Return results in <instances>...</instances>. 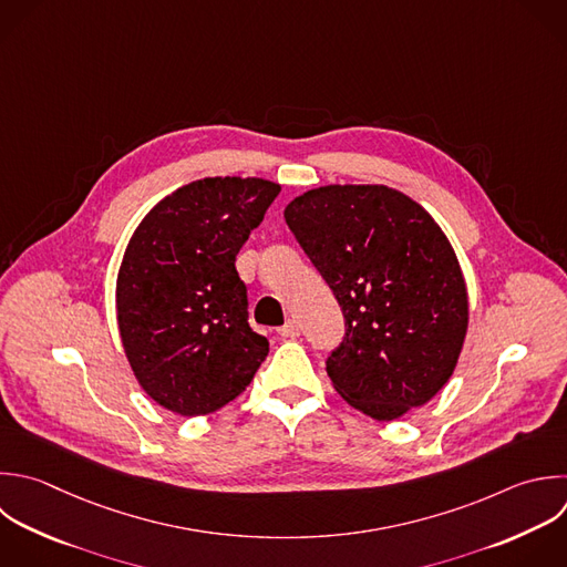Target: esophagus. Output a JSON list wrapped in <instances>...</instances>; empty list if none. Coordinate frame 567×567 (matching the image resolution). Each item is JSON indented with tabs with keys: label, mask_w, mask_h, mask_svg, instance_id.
Returning <instances> with one entry per match:
<instances>
[{
	"label": "esophagus",
	"mask_w": 567,
	"mask_h": 567,
	"mask_svg": "<svg viewBox=\"0 0 567 567\" xmlns=\"http://www.w3.org/2000/svg\"><path fill=\"white\" fill-rule=\"evenodd\" d=\"M277 332L284 339H295V337H299V326H297V321H286Z\"/></svg>",
	"instance_id": "1"
}]
</instances>
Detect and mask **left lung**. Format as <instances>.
<instances>
[{
    "instance_id": "1",
    "label": "left lung",
    "mask_w": 567,
    "mask_h": 567,
    "mask_svg": "<svg viewBox=\"0 0 567 567\" xmlns=\"http://www.w3.org/2000/svg\"><path fill=\"white\" fill-rule=\"evenodd\" d=\"M284 217L346 319L326 361L334 390L377 421L427 403L467 332L465 279L432 215L388 186L332 184L295 197Z\"/></svg>"
}]
</instances>
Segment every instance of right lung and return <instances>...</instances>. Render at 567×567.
<instances>
[{"label":"right lung","mask_w":567,"mask_h":567,"mask_svg":"<svg viewBox=\"0 0 567 567\" xmlns=\"http://www.w3.org/2000/svg\"><path fill=\"white\" fill-rule=\"evenodd\" d=\"M279 190L259 177L197 179L133 233L117 275L120 337L140 385L166 410L224 408L266 359L235 259Z\"/></svg>","instance_id":"right-lung-1"}]
</instances>
